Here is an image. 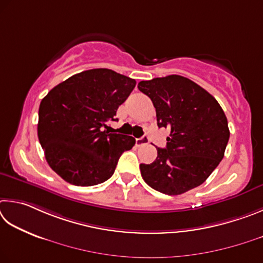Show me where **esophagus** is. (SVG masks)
I'll return each instance as SVG.
<instances>
[{
	"label": "esophagus",
	"mask_w": 263,
	"mask_h": 263,
	"mask_svg": "<svg viewBox=\"0 0 263 263\" xmlns=\"http://www.w3.org/2000/svg\"><path fill=\"white\" fill-rule=\"evenodd\" d=\"M149 143V137L148 136H143V137H140V139H136V145L137 146H141L143 144Z\"/></svg>",
	"instance_id": "esophagus-1"
}]
</instances>
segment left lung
Returning <instances> with one entry per match:
<instances>
[{
    "mask_svg": "<svg viewBox=\"0 0 263 263\" xmlns=\"http://www.w3.org/2000/svg\"><path fill=\"white\" fill-rule=\"evenodd\" d=\"M153 101L159 128H168L166 148L157 158L141 164L148 185L167 195H179L203 183L224 157L230 130L218 101L195 82L179 75L139 83Z\"/></svg>",
    "mask_w": 263,
    "mask_h": 263,
    "instance_id": "8db88e82",
    "label": "left lung"
}]
</instances>
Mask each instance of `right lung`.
<instances>
[{"label":"right lung","mask_w":263,"mask_h":263,"mask_svg":"<svg viewBox=\"0 0 263 263\" xmlns=\"http://www.w3.org/2000/svg\"><path fill=\"white\" fill-rule=\"evenodd\" d=\"M136 81L110 69L85 70L50 90L39 106L38 137L55 173L75 186H95L113 176L133 136L105 130Z\"/></svg>","instance_id":"obj_1"}]
</instances>
